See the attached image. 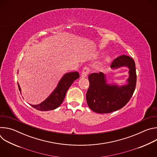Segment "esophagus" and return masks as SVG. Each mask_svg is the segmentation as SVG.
I'll return each mask as SVG.
<instances>
[{"label":"esophagus","instance_id":"1","mask_svg":"<svg viewBox=\"0 0 157 157\" xmlns=\"http://www.w3.org/2000/svg\"><path fill=\"white\" fill-rule=\"evenodd\" d=\"M89 71H90V69H89V67L85 66L82 70V73H81V77L82 78H86L87 76Z\"/></svg>","mask_w":157,"mask_h":157}]
</instances>
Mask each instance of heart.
<instances>
[{
	"mask_svg": "<svg viewBox=\"0 0 157 157\" xmlns=\"http://www.w3.org/2000/svg\"><path fill=\"white\" fill-rule=\"evenodd\" d=\"M109 61H110V57L107 56V57H105V58H104V59L103 62H104V63H109Z\"/></svg>",
	"mask_w": 157,
	"mask_h": 157,
	"instance_id": "b5f03b06",
	"label": "heart"
}]
</instances>
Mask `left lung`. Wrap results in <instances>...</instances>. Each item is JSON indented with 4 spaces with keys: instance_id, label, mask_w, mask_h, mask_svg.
<instances>
[{
    "instance_id": "obj_1",
    "label": "left lung",
    "mask_w": 157,
    "mask_h": 157,
    "mask_svg": "<svg viewBox=\"0 0 157 157\" xmlns=\"http://www.w3.org/2000/svg\"><path fill=\"white\" fill-rule=\"evenodd\" d=\"M127 67L129 76L127 84H109L106 76L102 72L89 75V87L86 93L89 107L96 113H110L125 106L135 91L137 75L134 60L128 56L122 55L116 58L111 64V68L115 70Z\"/></svg>"
}]
</instances>
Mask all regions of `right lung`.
I'll list each match as a JSON object with an SVG mask.
<instances>
[{
    "label": "right lung",
    "instance_id": "right-lung-1",
    "mask_svg": "<svg viewBox=\"0 0 157 157\" xmlns=\"http://www.w3.org/2000/svg\"><path fill=\"white\" fill-rule=\"evenodd\" d=\"M79 78V75L77 71L64 74L59 80L55 90L45 100L37 105L30 104L31 106L41 111H48L56 109L63 102L66 92L73 82ZM18 86L21 93V89L18 83Z\"/></svg>",
    "mask_w": 157,
    "mask_h": 157
}]
</instances>
